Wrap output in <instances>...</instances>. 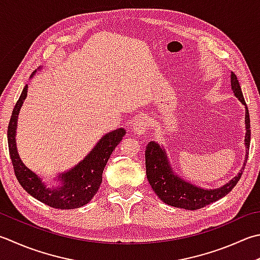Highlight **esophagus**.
Masks as SVG:
<instances>
[{"label": "esophagus", "mask_w": 260, "mask_h": 260, "mask_svg": "<svg viewBox=\"0 0 260 260\" xmlns=\"http://www.w3.org/2000/svg\"><path fill=\"white\" fill-rule=\"evenodd\" d=\"M148 126V119L147 116H138L134 123V131L138 135H143Z\"/></svg>", "instance_id": "34e87169"}]
</instances>
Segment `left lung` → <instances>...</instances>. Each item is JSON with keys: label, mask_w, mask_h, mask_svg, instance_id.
<instances>
[{"label": "left lung", "mask_w": 260, "mask_h": 260, "mask_svg": "<svg viewBox=\"0 0 260 260\" xmlns=\"http://www.w3.org/2000/svg\"><path fill=\"white\" fill-rule=\"evenodd\" d=\"M231 86L234 95L241 101L243 105H246V146L247 154L246 160L243 163V168L240 171L236 178L232 179L228 184L223 185L222 188L214 190H205L202 188H197L194 185L185 182L182 179L176 176L171 166L169 160L166 158V154L161 147L156 144L155 141L146 146L145 159H146V174L147 179L149 181L151 189L158 196L160 200L165 204L173 207H180L189 210H197L203 208L207 205L212 204L216 200L223 198L228 194L234 187H236L238 181L241 179L243 170L246 168V163L248 160L249 147H250V117H249V111L243 99L241 87L238 81L237 76L232 73L231 75Z\"/></svg>", "instance_id": "left-lung-1"}]
</instances>
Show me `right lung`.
<instances>
[{"instance_id":"add662e5","label":"right lung","mask_w":260,"mask_h":260,"mask_svg":"<svg viewBox=\"0 0 260 260\" xmlns=\"http://www.w3.org/2000/svg\"><path fill=\"white\" fill-rule=\"evenodd\" d=\"M27 89L28 87L24 86L20 97L14 105L8 125L9 153L16 178L29 194L47 206L57 209H73L84 206L90 202L99 191L103 180V171L111 154L124 137L125 130L112 131L103 137L84 160L69 172L58 175L62 181L61 187L46 188L42 180L24 166L19 157L16 147L18 114L27 96Z\"/></svg>"}]
</instances>
